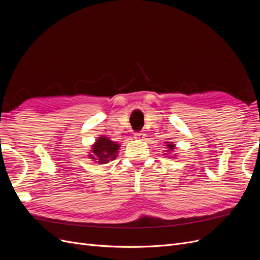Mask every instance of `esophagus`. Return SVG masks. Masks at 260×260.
Segmentation results:
<instances>
[{
    "mask_svg": "<svg viewBox=\"0 0 260 260\" xmlns=\"http://www.w3.org/2000/svg\"><path fill=\"white\" fill-rule=\"evenodd\" d=\"M145 138V135L143 132H137L135 133V139L136 140H143Z\"/></svg>",
    "mask_w": 260,
    "mask_h": 260,
    "instance_id": "esophagus-1",
    "label": "esophagus"
}]
</instances>
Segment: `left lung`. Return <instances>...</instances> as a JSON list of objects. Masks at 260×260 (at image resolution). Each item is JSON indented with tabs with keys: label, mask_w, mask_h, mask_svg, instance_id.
Listing matches in <instances>:
<instances>
[{
	"label": "left lung",
	"mask_w": 260,
	"mask_h": 260,
	"mask_svg": "<svg viewBox=\"0 0 260 260\" xmlns=\"http://www.w3.org/2000/svg\"><path fill=\"white\" fill-rule=\"evenodd\" d=\"M166 143H167V145H166V146L168 147V151H171V152L174 151V148L176 147V146H175V144H172L171 142H166Z\"/></svg>",
	"instance_id": "left-lung-1"
}]
</instances>
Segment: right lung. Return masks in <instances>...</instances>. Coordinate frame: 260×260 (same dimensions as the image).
<instances>
[{
    "label": "right lung",
    "instance_id": "right-lung-1",
    "mask_svg": "<svg viewBox=\"0 0 260 260\" xmlns=\"http://www.w3.org/2000/svg\"><path fill=\"white\" fill-rule=\"evenodd\" d=\"M119 147V144L103 136L99 138L96 142L92 145V154H90L89 157L98 164H107L116 158Z\"/></svg>",
    "mask_w": 260,
    "mask_h": 260
}]
</instances>
